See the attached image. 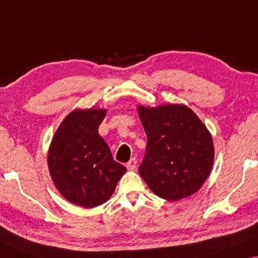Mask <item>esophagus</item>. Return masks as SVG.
Returning <instances> with one entry per match:
<instances>
[{
  "label": "esophagus",
  "instance_id": "obj_1",
  "mask_svg": "<svg viewBox=\"0 0 258 258\" xmlns=\"http://www.w3.org/2000/svg\"><path fill=\"white\" fill-rule=\"evenodd\" d=\"M126 168H128L129 170H135L136 169V166H137V160L136 158H132L128 162H126Z\"/></svg>",
  "mask_w": 258,
  "mask_h": 258
}]
</instances>
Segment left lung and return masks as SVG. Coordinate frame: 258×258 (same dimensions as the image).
I'll list each match as a JSON object with an SVG mask.
<instances>
[{
  "label": "left lung",
  "mask_w": 258,
  "mask_h": 258,
  "mask_svg": "<svg viewBox=\"0 0 258 258\" xmlns=\"http://www.w3.org/2000/svg\"><path fill=\"white\" fill-rule=\"evenodd\" d=\"M148 145L140 174L161 198L177 201L195 194L211 172L212 137L187 106L138 107Z\"/></svg>",
  "instance_id": "1"
}]
</instances>
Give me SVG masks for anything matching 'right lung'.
<instances>
[{"mask_svg": "<svg viewBox=\"0 0 258 258\" xmlns=\"http://www.w3.org/2000/svg\"><path fill=\"white\" fill-rule=\"evenodd\" d=\"M104 109H76L67 116L51 141L48 166L61 195L84 208L104 204L125 167L113 159L109 146L98 133Z\"/></svg>", "mask_w": 258, "mask_h": 258, "instance_id": "1", "label": "right lung"}]
</instances>
